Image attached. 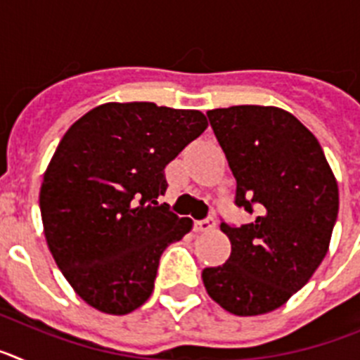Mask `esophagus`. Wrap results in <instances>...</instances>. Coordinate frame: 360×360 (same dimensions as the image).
<instances>
[{
	"label": "esophagus",
	"mask_w": 360,
	"mask_h": 360,
	"mask_svg": "<svg viewBox=\"0 0 360 360\" xmlns=\"http://www.w3.org/2000/svg\"><path fill=\"white\" fill-rule=\"evenodd\" d=\"M214 227H216V219L212 218V216H207V218L200 219V221H196L195 224V229L198 232H209Z\"/></svg>",
	"instance_id": "34e87169"
}]
</instances>
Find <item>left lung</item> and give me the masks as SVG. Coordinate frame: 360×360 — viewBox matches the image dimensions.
<instances>
[{
  "mask_svg": "<svg viewBox=\"0 0 360 360\" xmlns=\"http://www.w3.org/2000/svg\"><path fill=\"white\" fill-rule=\"evenodd\" d=\"M207 117L236 178L234 203L252 219L221 221L231 256L203 269V285L234 316H259L301 290L328 252L337 180L316 136L281 108H218Z\"/></svg>",
  "mask_w": 360,
  "mask_h": 360,
  "instance_id": "1",
  "label": "left lung"
}]
</instances>
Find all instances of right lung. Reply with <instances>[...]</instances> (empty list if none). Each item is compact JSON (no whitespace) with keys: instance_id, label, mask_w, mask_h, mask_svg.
<instances>
[{"instance_id":"obj_1","label":"right lung","mask_w":360,"mask_h":360,"mask_svg":"<svg viewBox=\"0 0 360 360\" xmlns=\"http://www.w3.org/2000/svg\"><path fill=\"white\" fill-rule=\"evenodd\" d=\"M207 128L198 110L108 103L70 126L39 193L46 243L82 301L111 316L146 303L165 247L193 219L157 198L164 169Z\"/></svg>"}]
</instances>
